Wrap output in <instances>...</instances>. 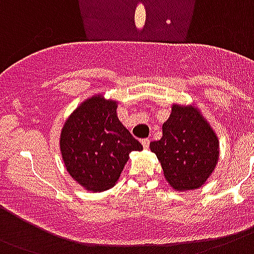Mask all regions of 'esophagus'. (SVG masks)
Instances as JSON below:
<instances>
[{
	"instance_id": "obj_1",
	"label": "esophagus",
	"mask_w": 254,
	"mask_h": 254,
	"mask_svg": "<svg viewBox=\"0 0 254 254\" xmlns=\"http://www.w3.org/2000/svg\"><path fill=\"white\" fill-rule=\"evenodd\" d=\"M141 145H143V148H148L149 145V139H141Z\"/></svg>"
}]
</instances>
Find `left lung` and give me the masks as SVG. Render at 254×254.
<instances>
[{
    "instance_id": "obj_1",
    "label": "left lung",
    "mask_w": 254,
    "mask_h": 254,
    "mask_svg": "<svg viewBox=\"0 0 254 254\" xmlns=\"http://www.w3.org/2000/svg\"><path fill=\"white\" fill-rule=\"evenodd\" d=\"M162 129L160 140L151 141L149 148L168 184L182 192L201 188L219 163V137L213 127L194 103H174Z\"/></svg>"
}]
</instances>
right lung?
Wrapping results in <instances>:
<instances>
[{
    "mask_svg": "<svg viewBox=\"0 0 254 254\" xmlns=\"http://www.w3.org/2000/svg\"><path fill=\"white\" fill-rule=\"evenodd\" d=\"M118 100L95 94L72 111L61 129L60 149L70 176L88 192L118 183L132 151L143 147L118 118Z\"/></svg>",
    "mask_w": 254,
    "mask_h": 254,
    "instance_id": "right-lung-1",
    "label": "right lung"
}]
</instances>
